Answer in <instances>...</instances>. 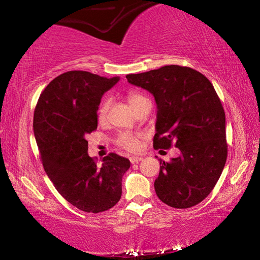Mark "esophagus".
Instances as JSON below:
<instances>
[{"instance_id":"1","label":"esophagus","mask_w":260,"mask_h":260,"mask_svg":"<svg viewBox=\"0 0 260 260\" xmlns=\"http://www.w3.org/2000/svg\"><path fill=\"white\" fill-rule=\"evenodd\" d=\"M143 157H141V156H133V157H130V162L131 163H138L141 162Z\"/></svg>"}]
</instances>
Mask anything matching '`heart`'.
I'll return each mask as SVG.
<instances>
[{"label": "heart", "instance_id": "b5f03b06", "mask_svg": "<svg viewBox=\"0 0 260 260\" xmlns=\"http://www.w3.org/2000/svg\"><path fill=\"white\" fill-rule=\"evenodd\" d=\"M127 101H129V104L131 105V108L135 110L138 105L141 104V103L149 101V99L141 93H130L127 95ZM109 104H110V101L108 98H105L104 101L101 103V105H99L97 116L101 122H104L106 118V115H108V110H109ZM117 144H118L120 148L126 149V150L129 151H136L138 150V148H140V136L131 133H120L119 136L117 137Z\"/></svg>", "mask_w": 260, "mask_h": 260}]
</instances>
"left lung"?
I'll return each mask as SVG.
<instances>
[{"label":"left lung","instance_id":"1","mask_svg":"<svg viewBox=\"0 0 260 260\" xmlns=\"http://www.w3.org/2000/svg\"><path fill=\"white\" fill-rule=\"evenodd\" d=\"M126 79L154 95L157 105L155 149H180L179 157L159 161L155 191L174 208L200 204L213 190L227 158L226 118L211 81L179 65L127 74Z\"/></svg>","mask_w":260,"mask_h":260}]
</instances>
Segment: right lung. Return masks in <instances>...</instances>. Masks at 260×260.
Wrapping results in <instances>:
<instances>
[{
	"label": "right lung",
	"instance_id": "obj_1",
	"mask_svg": "<svg viewBox=\"0 0 260 260\" xmlns=\"http://www.w3.org/2000/svg\"><path fill=\"white\" fill-rule=\"evenodd\" d=\"M119 77L70 71L47 85L34 111V136L42 166L56 190L87 213L112 208L122 197V179L130 161L109 154L101 165L87 154L86 137L97 129L103 94Z\"/></svg>",
	"mask_w": 260,
	"mask_h": 260
}]
</instances>
